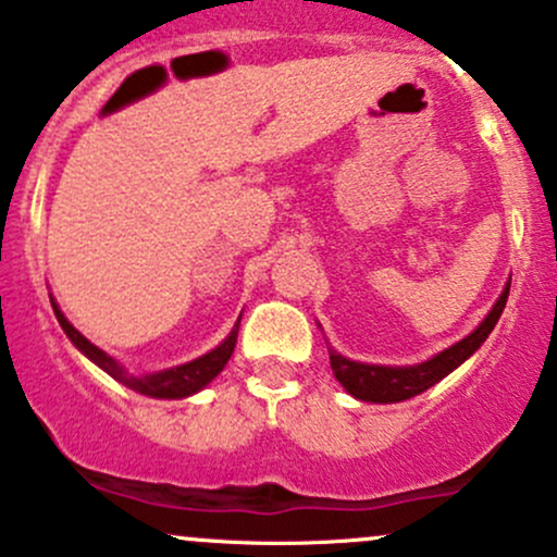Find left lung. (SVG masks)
Masks as SVG:
<instances>
[{"label": "left lung", "mask_w": 557, "mask_h": 557, "mask_svg": "<svg viewBox=\"0 0 557 557\" xmlns=\"http://www.w3.org/2000/svg\"><path fill=\"white\" fill-rule=\"evenodd\" d=\"M507 293H510V283L505 285V290L499 293L494 307L488 309V314L481 320V325L475 327L473 333H468L466 338L457 341L455 346L433 354L431 359H425V362L420 364L391 368V364L354 362V359H348L344 354L335 351L333 346H327L330 368H333L335 381H338L341 386L354 396V399L372 401V405H396V401H405V399H412V396L423 394V391L436 386V383L444 381L451 370L460 368L466 359H470L475 351H479L481 344L488 338V333H492L494 325H497L499 314H503L507 304Z\"/></svg>", "instance_id": "obj_1"}]
</instances>
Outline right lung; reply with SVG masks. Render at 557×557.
<instances>
[{
	"mask_svg": "<svg viewBox=\"0 0 557 557\" xmlns=\"http://www.w3.org/2000/svg\"><path fill=\"white\" fill-rule=\"evenodd\" d=\"M52 309H54V317H58L60 327H63L65 335L71 338V344L76 346L89 362H95L97 368L106 370L113 381L124 383L126 388L137 391V394L152 396V399H185V396L198 394V391L209 386L213 377L224 370V364L230 362L232 351H235V344H237V327H240V320H237L235 327H232V333L222 341V344L211 348V351L203 354V357L193 359V362L176 364V368H169V370L145 372V375H134V372L126 370L124 364L115 362L110 354L102 351L100 346H95L89 338H84V335L71 325L69 317L60 311L58 304H54V298H52Z\"/></svg>",
	"mask_w": 557,
	"mask_h": 557,
	"instance_id": "obj_1",
	"label": "right lung"
}]
</instances>
